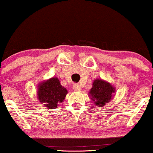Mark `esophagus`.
I'll return each instance as SVG.
<instances>
[{
    "instance_id": "1",
    "label": "esophagus",
    "mask_w": 153,
    "mask_h": 153,
    "mask_svg": "<svg viewBox=\"0 0 153 153\" xmlns=\"http://www.w3.org/2000/svg\"><path fill=\"white\" fill-rule=\"evenodd\" d=\"M73 88V89H74V90L76 91H80V89H81V88H80V86L78 85V84H74Z\"/></svg>"
}]
</instances>
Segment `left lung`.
Here are the masks:
<instances>
[{
    "label": "left lung",
    "instance_id": "obj_1",
    "mask_svg": "<svg viewBox=\"0 0 153 153\" xmlns=\"http://www.w3.org/2000/svg\"><path fill=\"white\" fill-rule=\"evenodd\" d=\"M114 92L115 88L109 82L101 79H96L88 94L96 106L102 107L111 101Z\"/></svg>",
    "mask_w": 153,
    "mask_h": 153
}]
</instances>
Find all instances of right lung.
<instances>
[{"instance_id":"obj_1","label":"right lung","mask_w":153,"mask_h":153,"mask_svg":"<svg viewBox=\"0 0 153 153\" xmlns=\"http://www.w3.org/2000/svg\"><path fill=\"white\" fill-rule=\"evenodd\" d=\"M68 91L61 85L58 78H52L38 85L37 97L40 103L48 108H56L64 101Z\"/></svg>"}]
</instances>
